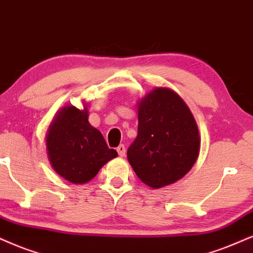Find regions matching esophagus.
<instances>
[{
  "instance_id": "1",
  "label": "esophagus",
  "mask_w": 253,
  "mask_h": 253,
  "mask_svg": "<svg viewBox=\"0 0 253 253\" xmlns=\"http://www.w3.org/2000/svg\"><path fill=\"white\" fill-rule=\"evenodd\" d=\"M117 150H118V154H119V156H124L125 153H126V147H125L124 145H120L117 148Z\"/></svg>"
}]
</instances>
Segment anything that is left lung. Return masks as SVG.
<instances>
[{"label": "left lung", "mask_w": 253, "mask_h": 253, "mask_svg": "<svg viewBox=\"0 0 253 253\" xmlns=\"http://www.w3.org/2000/svg\"><path fill=\"white\" fill-rule=\"evenodd\" d=\"M137 136L127 159L143 183L158 189L180 180L200 154L201 137L183 99L170 88L156 87L139 101Z\"/></svg>", "instance_id": "1"}]
</instances>
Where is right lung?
Wrapping results in <instances>:
<instances>
[{"instance_id": "right-lung-1", "label": "right lung", "mask_w": 253, "mask_h": 253, "mask_svg": "<svg viewBox=\"0 0 253 253\" xmlns=\"http://www.w3.org/2000/svg\"><path fill=\"white\" fill-rule=\"evenodd\" d=\"M47 158L51 167L75 184L91 181L100 168L117 158L103 134L88 123V110L66 105L57 112L46 134Z\"/></svg>"}]
</instances>
